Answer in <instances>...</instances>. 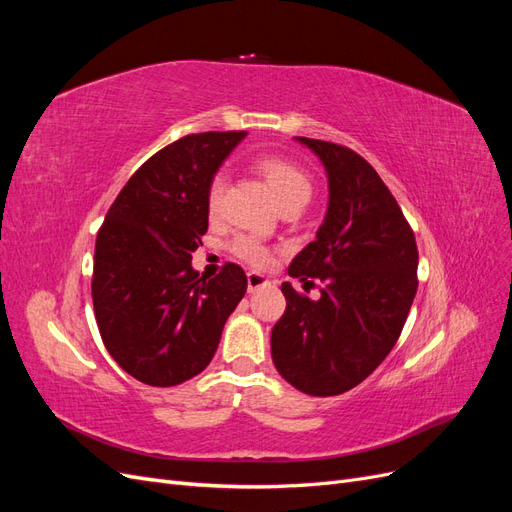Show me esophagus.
I'll return each mask as SVG.
<instances>
[{
	"label": "esophagus",
	"instance_id": "esophagus-1",
	"mask_svg": "<svg viewBox=\"0 0 512 512\" xmlns=\"http://www.w3.org/2000/svg\"><path fill=\"white\" fill-rule=\"evenodd\" d=\"M267 284H269V280H267L265 275H260V273H256V271L247 273V290H250V292H256L258 288L267 286Z\"/></svg>",
	"mask_w": 512,
	"mask_h": 512
}]
</instances>
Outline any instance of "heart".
I'll return each mask as SVG.
<instances>
[{"instance_id":"1","label":"heart","mask_w":512,"mask_h":512,"mask_svg":"<svg viewBox=\"0 0 512 512\" xmlns=\"http://www.w3.org/2000/svg\"><path fill=\"white\" fill-rule=\"evenodd\" d=\"M254 170L265 179L269 185V190L277 198L280 207H290V205H305L309 196H312V181H309L305 170L282 156H262L254 162ZM224 192H226V175L224 173H215L205 190V207L207 215L213 220L218 218L222 211L224 203ZM230 250L237 258L252 267H267L273 252L269 247L256 239L254 235H239L232 239Z\"/></svg>"}]
</instances>
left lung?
Wrapping results in <instances>:
<instances>
[{
    "mask_svg": "<svg viewBox=\"0 0 512 512\" xmlns=\"http://www.w3.org/2000/svg\"><path fill=\"white\" fill-rule=\"evenodd\" d=\"M329 175V209L290 277L322 286L318 301L282 284L286 312L271 331L282 378L314 397L342 395L374 371L404 329L418 288L414 232L395 196L350 147L299 136Z\"/></svg>",
    "mask_w": 512,
    "mask_h": 512,
    "instance_id": "obj_1",
    "label": "left lung"
}]
</instances>
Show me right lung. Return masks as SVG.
<instances>
[{
  "label": "right lung",
  "mask_w": 512,
  "mask_h": 512,
  "mask_svg": "<svg viewBox=\"0 0 512 512\" xmlns=\"http://www.w3.org/2000/svg\"><path fill=\"white\" fill-rule=\"evenodd\" d=\"M245 132H200L136 170L98 230L91 299L117 365L149 386H175L218 350L247 277L235 262L207 280L192 252L209 226L205 190Z\"/></svg>",
  "instance_id": "1"
}]
</instances>
